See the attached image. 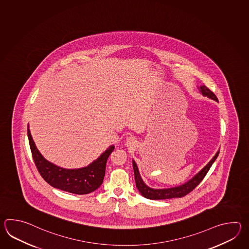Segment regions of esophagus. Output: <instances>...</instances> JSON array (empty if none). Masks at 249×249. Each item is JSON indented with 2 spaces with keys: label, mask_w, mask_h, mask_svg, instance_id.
I'll list each match as a JSON object with an SVG mask.
<instances>
[{
  "label": "esophagus",
  "mask_w": 249,
  "mask_h": 249,
  "mask_svg": "<svg viewBox=\"0 0 249 249\" xmlns=\"http://www.w3.org/2000/svg\"><path fill=\"white\" fill-rule=\"evenodd\" d=\"M125 145L129 148H135L137 146V141L132 137H128L125 141Z\"/></svg>",
  "instance_id": "34e87169"
}]
</instances>
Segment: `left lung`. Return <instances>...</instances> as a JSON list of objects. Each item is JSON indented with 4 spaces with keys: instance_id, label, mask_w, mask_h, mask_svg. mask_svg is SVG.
Returning <instances> with one entry per match:
<instances>
[{
    "instance_id": "1",
    "label": "left lung",
    "mask_w": 249,
    "mask_h": 249,
    "mask_svg": "<svg viewBox=\"0 0 249 249\" xmlns=\"http://www.w3.org/2000/svg\"><path fill=\"white\" fill-rule=\"evenodd\" d=\"M197 90L204 97H207L210 100L218 102L216 96L214 95L211 90L207 88V86H205V85L197 86ZM219 152H220V149L213 156V158L207 163V165L204 166L197 174H196V175H194L191 180L186 181L185 183H183L181 185L175 186V187H172V188H166V189H154V188H151V187L147 185L144 182V180H142L141 175H140L137 164L135 163L134 160H132L134 178H135V182H136L138 191L144 197L148 198V199H152V200L168 199V198L184 196L188 193H190L191 191H193L196 186L200 183V181L204 179V177L207 175V172L210 169L212 164H213V162L216 160Z\"/></svg>"
}]
</instances>
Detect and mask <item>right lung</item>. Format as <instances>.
Masks as SVG:
<instances>
[{
	"instance_id": "right-lung-1",
	"label": "right lung",
	"mask_w": 249,
	"mask_h": 249,
	"mask_svg": "<svg viewBox=\"0 0 249 249\" xmlns=\"http://www.w3.org/2000/svg\"><path fill=\"white\" fill-rule=\"evenodd\" d=\"M27 127V136L35 164L40 175L50 185L78 195L88 194L100 188L105 176L107 161L115 149L114 145L109 146L105 152L87 166L76 169H66L43 158L33 140L29 124Z\"/></svg>"
}]
</instances>
